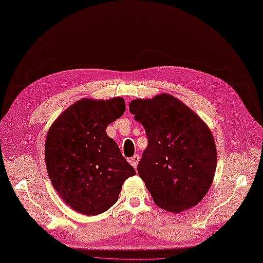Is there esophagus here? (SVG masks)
<instances>
[{"mask_svg":"<svg viewBox=\"0 0 263 263\" xmlns=\"http://www.w3.org/2000/svg\"><path fill=\"white\" fill-rule=\"evenodd\" d=\"M139 159H140L139 154H135V155L130 159V163L134 166V168H136V166H137V163H138Z\"/></svg>","mask_w":263,"mask_h":263,"instance_id":"34e87169","label":"esophagus"}]
</instances>
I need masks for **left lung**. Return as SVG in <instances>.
<instances>
[{
	"instance_id": "1",
	"label": "left lung",
	"mask_w": 263,
	"mask_h": 263,
	"mask_svg": "<svg viewBox=\"0 0 263 263\" xmlns=\"http://www.w3.org/2000/svg\"><path fill=\"white\" fill-rule=\"evenodd\" d=\"M129 109L147 133L148 147L137 172L154 202L171 213L195 206L208 193L217 165L206 124L168 93L133 100Z\"/></svg>"
}]
</instances>
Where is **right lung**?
I'll use <instances>...</instances> for the list:
<instances>
[{
	"mask_svg": "<svg viewBox=\"0 0 263 263\" xmlns=\"http://www.w3.org/2000/svg\"><path fill=\"white\" fill-rule=\"evenodd\" d=\"M126 110L123 98L83 99L66 109L46 137L45 161L60 197L88 216L109 210L127 178L135 175L107 127Z\"/></svg>",
	"mask_w": 263,
	"mask_h": 263,
	"instance_id": "add662e5",
	"label": "right lung"
}]
</instances>
